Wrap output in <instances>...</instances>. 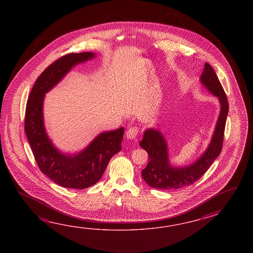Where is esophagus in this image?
Here are the masks:
<instances>
[{"mask_svg":"<svg viewBox=\"0 0 253 253\" xmlns=\"http://www.w3.org/2000/svg\"><path fill=\"white\" fill-rule=\"evenodd\" d=\"M137 133H138V129L136 126H130L127 130H126V138L129 140L134 139L135 137H136V135H137Z\"/></svg>","mask_w":253,"mask_h":253,"instance_id":"esophagus-1","label":"esophagus"}]
</instances>
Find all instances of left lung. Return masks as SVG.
Masks as SVG:
<instances>
[{
    "mask_svg": "<svg viewBox=\"0 0 253 253\" xmlns=\"http://www.w3.org/2000/svg\"><path fill=\"white\" fill-rule=\"evenodd\" d=\"M199 81L220 103V113L210 143L194 162L183 167H175L170 162L168 144L161 131L156 127L145 129L139 145L148 153V164L142 170V177L153 188L171 190L193 184L205 174L220 155L229 104L225 92L210 64L205 63Z\"/></svg>",
    "mask_w": 253,
    "mask_h": 253,
    "instance_id": "left-lung-1",
    "label": "left lung"
}]
</instances>
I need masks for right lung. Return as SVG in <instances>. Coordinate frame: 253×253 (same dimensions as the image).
I'll return each mask as SVG.
<instances>
[{
	"instance_id": "right-lung-1",
	"label": "right lung",
	"mask_w": 253,
	"mask_h": 253,
	"mask_svg": "<svg viewBox=\"0 0 253 253\" xmlns=\"http://www.w3.org/2000/svg\"><path fill=\"white\" fill-rule=\"evenodd\" d=\"M97 53L81 52L63 56L48 66L30 93L25 112V132L41 171L65 188L85 189L99 181L111 157L121 150L124 127L105 131L84 149L64 153L49 138L44 123L45 95L57 86L77 65L95 59Z\"/></svg>"
}]
</instances>
